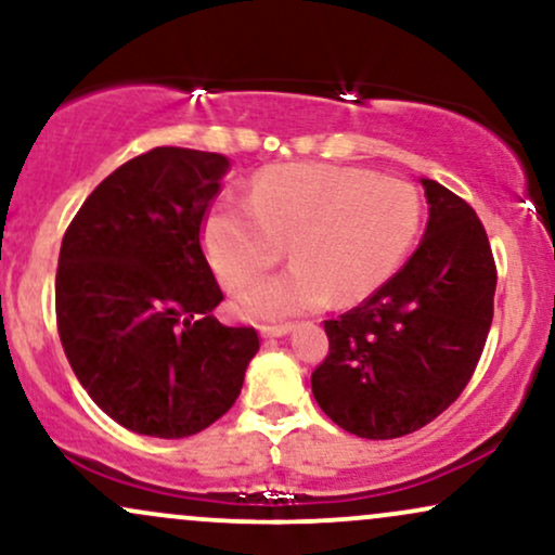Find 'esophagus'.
<instances>
[{
	"label": "esophagus",
	"mask_w": 555,
	"mask_h": 555,
	"mask_svg": "<svg viewBox=\"0 0 555 555\" xmlns=\"http://www.w3.org/2000/svg\"><path fill=\"white\" fill-rule=\"evenodd\" d=\"M292 331V323H263L260 326V334L263 336H284Z\"/></svg>",
	"instance_id": "obj_1"
}]
</instances>
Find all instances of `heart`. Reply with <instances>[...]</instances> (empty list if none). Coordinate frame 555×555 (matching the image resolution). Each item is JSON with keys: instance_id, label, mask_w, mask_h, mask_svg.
Listing matches in <instances>:
<instances>
[{"instance_id": "1", "label": "heart", "mask_w": 555, "mask_h": 555, "mask_svg": "<svg viewBox=\"0 0 555 555\" xmlns=\"http://www.w3.org/2000/svg\"><path fill=\"white\" fill-rule=\"evenodd\" d=\"M423 216L410 182L328 164L273 167L253 184L250 201L216 203L203 245L227 289L245 292L289 253V266L250 297L260 315H295L358 302L397 271Z\"/></svg>"}]
</instances>
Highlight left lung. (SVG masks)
<instances>
[{"mask_svg": "<svg viewBox=\"0 0 555 555\" xmlns=\"http://www.w3.org/2000/svg\"><path fill=\"white\" fill-rule=\"evenodd\" d=\"M425 237L358 308L323 321L328 354L310 375L339 428L388 441L436 420L473 378L493 321L495 260L467 201L423 180Z\"/></svg>", "mask_w": 555, "mask_h": 555, "instance_id": "8db88e82", "label": "left lung"}]
</instances>
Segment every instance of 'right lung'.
I'll return each mask as SVG.
<instances>
[{
  "instance_id": "right-lung-1",
  "label": "right lung",
  "mask_w": 555,
  "mask_h": 555,
  "mask_svg": "<svg viewBox=\"0 0 555 555\" xmlns=\"http://www.w3.org/2000/svg\"><path fill=\"white\" fill-rule=\"evenodd\" d=\"M229 162L151 149L112 171L69 221L56 266V328L91 399L127 430L184 438L240 397L260 339L224 326L203 224Z\"/></svg>"
}]
</instances>
